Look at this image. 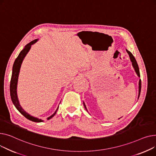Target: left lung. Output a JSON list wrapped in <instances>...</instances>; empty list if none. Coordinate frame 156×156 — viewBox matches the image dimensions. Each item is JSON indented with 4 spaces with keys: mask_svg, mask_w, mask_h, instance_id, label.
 I'll return each instance as SVG.
<instances>
[{
    "mask_svg": "<svg viewBox=\"0 0 156 156\" xmlns=\"http://www.w3.org/2000/svg\"><path fill=\"white\" fill-rule=\"evenodd\" d=\"M126 50V52H127L128 53H129V57H130V60H131V62H132V66H133V68H134V69H135V72H136V74H137V76H138L140 77V76L139 68L138 64H137L136 61L135 57H133L132 53L130 51H128L127 50ZM140 91H141V80L140 79V80H139V96H138V99L139 98V96H140ZM84 103V106L86 109L87 110V108H86V106L84 103ZM119 119H120V118H119Z\"/></svg>",
    "mask_w": 156,
    "mask_h": 156,
    "instance_id": "8db88e82",
    "label": "left lung"
}]
</instances>
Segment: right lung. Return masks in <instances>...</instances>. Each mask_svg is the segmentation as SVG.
Masks as SVG:
<instances>
[{"label": "right lung", "mask_w": 156, "mask_h": 156, "mask_svg": "<svg viewBox=\"0 0 156 156\" xmlns=\"http://www.w3.org/2000/svg\"><path fill=\"white\" fill-rule=\"evenodd\" d=\"M37 41H38V39L34 40L31 41L30 43H28L27 45H26L24 48L20 52V53L19 54V55H18V57L15 60L13 67H12V73L11 82H10V94H11V100H12V101L14 105L15 106V107L16 108L17 110L19 111L24 117H26L27 119H28V120H30L32 122H42L43 121L42 120H41V119L32 116L27 113H26L24 110V109H23V108L21 106V105L20 104L19 100H18L17 95V85L18 76H19L20 68H21V66L22 62H23L25 56L26 55V54L30 50L31 45L33 44H34V43H36ZM58 107L57 108L55 112L51 116L47 118L48 120H50V118H51L55 115L56 114V113L58 110Z\"/></svg>", "instance_id": "1"}]
</instances>
